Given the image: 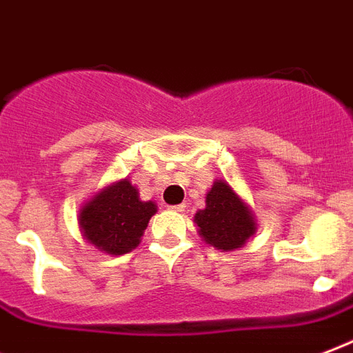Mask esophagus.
I'll use <instances>...</instances> for the list:
<instances>
[{"mask_svg": "<svg viewBox=\"0 0 353 353\" xmlns=\"http://www.w3.org/2000/svg\"><path fill=\"white\" fill-rule=\"evenodd\" d=\"M169 208H171L173 212H179L180 214V212H184L185 210V204H176V206H169Z\"/></svg>", "mask_w": 353, "mask_h": 353, "instance_id": "1", "label": "esophagus"}]
</instances>
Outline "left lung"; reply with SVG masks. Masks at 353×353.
I'll return each mask as SVG.
<instances>
[{
  "label": "left lung",
  "instance_id": "obj_1",
  "mask_svg": "<svg viewBox=\"0 0 353 353\" xmlns=\"http://www.w3.org/2000/svg\"><path fill=\"white\" fill-rule=\"evenodd\" d=\"M199 236L217 250L241 248L256 232V221L247 202L226 180H215L206 195V208L195 214Z\"/></svg>",
  "mask_w": 353,
  "mask_h": 353
}]
</instances>
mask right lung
<instances>
[{"label":"right lung","mask_w":353,"mask_h":353,"mask_svg":"<svg viewBox=\"0 0 353 353\" xmlns=\"http://www.w3.org/2000/svg\"><path fill=\"white\" fill-rule=\"evenodd\" d=\"M157 214L152 201H139L130 180H117L90 199L79 214L84 239L112 256L130 252L141 241L149 219Z\"/></svg>","instance_id":"add662e5"}]
</instances>
